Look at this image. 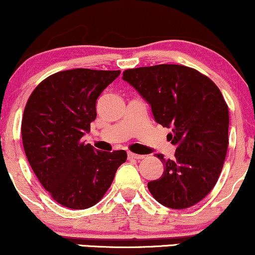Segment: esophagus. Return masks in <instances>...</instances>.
I'll return each mask as SVG.
<instances>
[{
	"label": "esophagus",
	"mask_w": 255,
	"mask_h": 255,
	"mask_svg": "<svg viewBox=\"0 0 255 255\" xmlns=\"http://www.w3.org/2000/svg\"><path fill=\"white\" fill-rule=\"evenodd\" d=\"M128 158H134V160H142L144 158V155H138V154H133V152H128Z\"/></svg>",
	"instance_id": "esophagus-1"
}]
</instances>
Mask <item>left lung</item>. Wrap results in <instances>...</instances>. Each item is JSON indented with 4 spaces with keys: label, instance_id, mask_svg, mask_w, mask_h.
<instances>
[{
    "label": "left lung",
    "instance_id": "left-lung-1",
    "mask_svg": "<svg viewBox=\"0 0 255 255\" xmlns=\"http://www.w3.org/2000/svg\"><path fill=\"white\" fill-rule=\"evenodd\" d=\"M127 81L150 105L155 122L172 128L167 138L176 146L164 160L163 174L148 182L160 204L186 209L210 193L228 150L229 110L218 87L196 69L178 64L128 69Z\"/></svg>",
    "mask_w": 255,
    "mask_h": 255
}]
</instances>
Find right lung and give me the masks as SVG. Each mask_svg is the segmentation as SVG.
I'll return each mask as SVG.
<instances>
[{
	"label": "right lung",
	"mask_w": 255,
	"mask_h": 255,
	"mask_svg": "<svg viewBox=\"0 0 255 255\" xmlns=\"http://www.w3.org/2000/svg\"><path fill=\"white\" fill-rule=\"evenodd\" d=\"M121 70L71 69L45 79L23 111L27 160L57 203L74 210L95 205L109 190L127 151H99L82 137L97 118V99Z\"/></svg>",
	"instance_id": "obj_1"
}]
</instances>
